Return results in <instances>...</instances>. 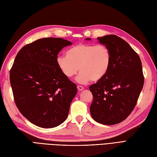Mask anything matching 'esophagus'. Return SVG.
Returning a JSON list of instances; mask_svg holds the SVG:
<instances>
[{
    "instance_id": "esophagus-1",
    "label": "esophagus",
    "mask_w": 157,
    "mask_h": 157,
    "mask_svg": "<svg viewBox=\"0 0 157 157\" xmlns=\"http://www.w3.org/2000/svg\"><path fill=\"white\" fill-rule=\"evenodd\" d=\"M77 88H78V90H79V91H81V90H84V87L83 86H80V85H78L77 86Z\"/></svg>"
}]
</instances>
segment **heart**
<instances>
[{
	"label": "heart",
	"instance_id": "obj_1",
	"mask_svg": "<svg viewBox=\"0 0 157 157\" xmlns=\"http://www.w3.org/2000/svg\"><path fill=\"white\" fill-rule=\"evenodd\" d=\"M66 57H59L57 63L67 78H71L80 72L77 82L85 84L90 80L97 82L102 79L111 65L110 50L104 45L80 44L67 51Z\"/></svg>",
	"mask_w": 157,
	"mask_h": 157
}]
</instances>
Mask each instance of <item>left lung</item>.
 <instances>
[{"instance_id": "8db88e82", "label": "left lung", "mask_w": 157, "mask_h": 157, "mask_svg": "<svg viewBox=\"0 0 157 157\" xmlns=\"http://www.w3.org/2000/svg\"><path fill=\"white\" fill-rule=\"evenodd\" d=\"M97 39L110 50L112 61L106 75L90 86L93 96L90 112L99 124L115 125L125 120L137 104L144 84L142 63L120 37L107 35Z\"/></svg>"}]
</instances>
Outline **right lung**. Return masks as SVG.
Here are the masks:
<instances>
[{
  "label": "right lung",
  "mask_w": 157,
  "mask_h": 157,
  "mask_svg": "<svg viewBox=\"0 0 157 157\" xmlns=\"http://www.w3.org/2000/svg\"><path fill=\"white\" fill-rule=\"evenodd\" d=\"M73 44L62 38L37 40L21 49L10 73L17 108L33 124L52 128L64 122L77 93L57 63V55Z\"/></svg>",
  "instance_id": "add662e5"
}]
</instances>
